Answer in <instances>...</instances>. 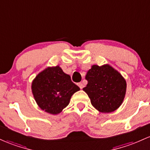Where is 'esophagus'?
Here are the masks:
<instances>
[{
	"label": "esophagus",
	"mask_w": 150,
	"mask_h": 150,
	"mask_svg": "<svg viewBox=\"0 0 150 150\" xmlns=\"http://www.w3.org/2000/svg\"><path fill=\"white\" fill-rule=\"evenodd\" d=\"M78 85V86L80 87V89H83L84 88V84H83V83H79Z\"/></svg>",
	"instance_id": "1"
}]
</instances>
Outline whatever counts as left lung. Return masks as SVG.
Returning <instances> with one entry per match:
<instances>
[{"label": "left lung", "mask_w": 150, "mask_h": 150, "mask_svg": "<svg viewBox=\"0 0 150 150\" xmlns=\"http://www.w3.org/2000/svg\"><path fill=\"white\" fill-rule=\"evenodd\" d=\"M88 85L83 90L88 94L93 106L100 112L116 110L126 93V80L110 65H94L85 76Z\"/></svg>", "instance_id": "left-lung-1"}]
</instances>
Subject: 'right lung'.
Instances as JSON below:
<instances>
[{
  "mask_svg": "<svg viewBox=\"0 0 150 150\" xmlns=\"http://www.w3.org/2000/svg\"><path fill=\"white\" fill-rule=\"evenodd\" d=\"M31 89L40 109L52 115L61 112L68 105L72 95L80 90L70 75L58 65L40 72L33 81Z\"/></svg>",
  "mask_w": 150,
  "mask_h": 150,
  "instance_id": "1",
  "label": "right lung"
}]
</instances>
